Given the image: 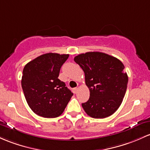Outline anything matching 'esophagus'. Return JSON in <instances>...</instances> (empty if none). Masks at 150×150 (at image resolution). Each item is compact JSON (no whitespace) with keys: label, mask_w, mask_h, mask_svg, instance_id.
<instances>
[{"label":"esophagus","mask_w":150,"mask_h":150,"mask_svg":"<svg viewBox=\"0 0 150 150\" xmlns=\"http://www.w3.org/2000/svg\"><path fill=\"white\" fill-rule=\"evenodd\" d=\"M78 88H75L72 89V91H73V93H75V94L77 93V92H78Z\"/></svg>","instance_id":"esophagus-1"}]
</instances>
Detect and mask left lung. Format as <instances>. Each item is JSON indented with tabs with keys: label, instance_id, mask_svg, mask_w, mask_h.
<instances>
[{
	"label": "left lung",
	"instance_id": "left-lung-1",
	"mask_svg": "<svg viewBox=\"0 0 150 150\" xmlns=\"http://www.w3.org/2000/svg\"><path fill=\"white\" fill-rule=\"evenodd\" d=\"M74 60L85 72L90 98L84 110L93 118H105L117 111L125 95L128 76L120 60L104 52H88Z\"/></svg>",
	"mask_w": 150,
	"mask_h": 150
}]
</instances>
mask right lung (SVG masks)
<instances>
[{"instance_id":"right-lung-1","label":"right lung","mask_w":150,"mask_h":150,"mask_svg":"<svg viewBox=\"0 0 150 150\" xmlns=\"http://www.w3.org/2000/svg\"><path fill=\"white\" fill-rule=\"evenodd\" d=\"M68 57V54L49 52L25 65L21 85L26 101L36 115L47 118L60 116L73 95L58 79Z\"/></svg>"}]
</instances>
